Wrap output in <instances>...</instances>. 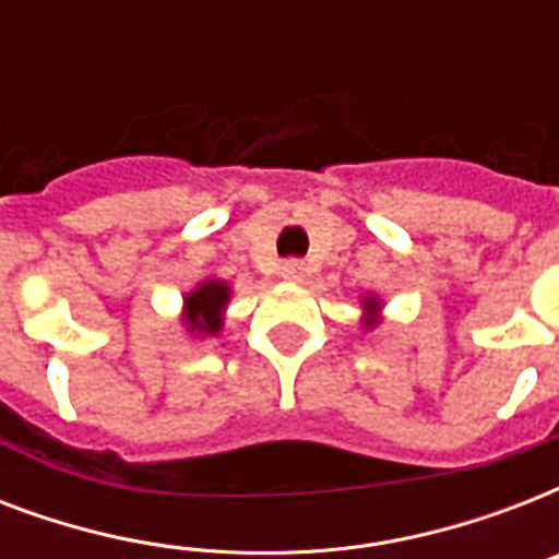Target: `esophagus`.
<instances>
[{
	"label": "esophagus",
	"instance_id": "34e87169",
	"mask_svg": "<svg viewBox=\"0 0 559 559\" xmlns=\"http://www.w3.org/2000/svg\"><path fill=\"white\" fill-rule=\"evenodd\" d=\"M301 272H305V263L301 261H287L284 266H281V275L287 281H298L301 278Z\"/></svg>",
	"mask_w": 559,
	"mask_h": 559
}]
</instances>
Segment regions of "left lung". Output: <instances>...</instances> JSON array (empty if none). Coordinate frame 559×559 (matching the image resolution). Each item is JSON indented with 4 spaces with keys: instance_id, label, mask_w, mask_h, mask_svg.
Masks as SVG:
<instances>
[{
    "instance_id": "left-lung-1",
    "label": "left lung",
    "mask_w": 559,
    "mask_h": 559,
    "mask_svg": "<svg viewBox=\"0 0 559 559\" xmlns=\"http://www.w3.org/2000/svg\"><path fill=\"white\" fill-rule=\"evenodd\" d=\"M366 307H368V310H373V307H377V305H373V298H368V305H366ZM368 324H371V322H368Z\"/></svg>"
}]
</instances>
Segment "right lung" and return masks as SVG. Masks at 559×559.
<instances>
[{
	"instance_id": "obj_1",
	"label": "right lung",
	"mask_w": 559,
	"mask_h": 559,
	"mask_svg": "<svg viewBox=\"0 0 559 559\" xmlns=\"http://www.w3.org/2000/svg\"><path fill=\"white\" fill-rule=\"evenodd\" d=\"M228 301V287L219 281H205L200 289H193L191 296L186 298L188 310V328L197 333H217L223 319L219 310Z\"/></svg>"
}]
</instances>
